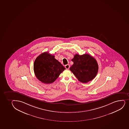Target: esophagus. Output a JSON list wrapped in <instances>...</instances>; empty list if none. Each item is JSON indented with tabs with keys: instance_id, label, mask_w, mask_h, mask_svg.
Here are the masks:
<instances>
[{
	"instance_id": "34e87169",
	"label": "esophagus",
	"mask_w": 129,
	"mask_h": 129,
	"mask_svg": "<svg viewBox=\"0 0 129 129\" xmlns=\"http://www.w3.org/2000/svg\"><path fill=\"white\" fill-rule=\"evenodd\" d=\"M65 67L66 69H69V68H70V66H69V64H67Z\"/></svg>"
}]
</instances>
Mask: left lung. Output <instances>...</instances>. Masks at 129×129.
<instances>
[{"instance_id":"8db88e82","label":"left lung","mask_w":129,"mask_h":129,"mask_svg":"<svg viewBox=\"0 0 129 129\" xmlns=\"http://www.w3.org/2000/svg\"><path fill=\"white\" fill-rule=\"evenodd\" d=\"M72 61L74 63L69 69L80 82L86 83L95 77L99 66L93 57L88 54H76Z\"/></svg>"}]
</instances>
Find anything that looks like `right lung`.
I'll return each mask as SVG.
<instances>
[{
	"mask_svg": "<svg viewBox=\"0 0 129 129\" xmlns=\"http://www.w3.org/2000/svg\"><path fill=\"white\" fill-rule=\"evenodd\" d=\"M66 69L61 63L49 52L43 53L35 60L34 70L37 78L41 82L51 83Z\"/></svg>",
	"mask_w": 129,
	"mask_h": 129,
	"instance_id": "1",
	"label": "right lung"
}]
</instances>
